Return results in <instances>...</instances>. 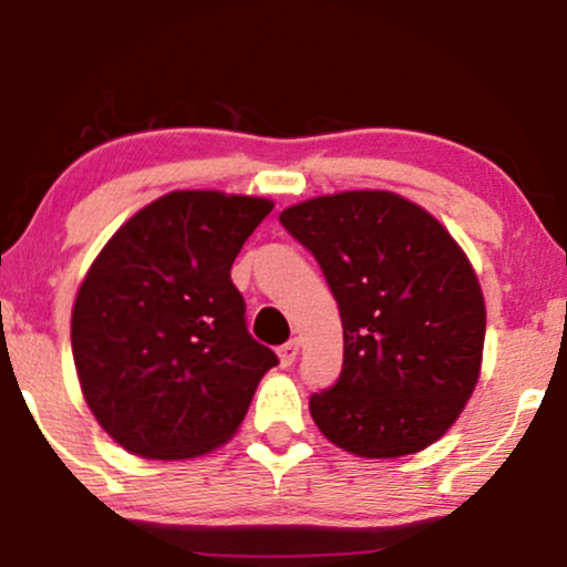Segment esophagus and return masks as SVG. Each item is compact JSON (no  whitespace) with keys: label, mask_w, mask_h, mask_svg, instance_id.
Wrapping results in <instances>:
<instances>
[{"label":"esophagus","mask_w":567,"mask_h":567,"mask_svg":"<svg viewBox=\"0 0 567 567\" xmlns=\"http://www.w3.org/2000/svg\"><path fill=\"white\" fill-rule=\"evenodd\" d=\"M298 350H300V342L298 340H290V342H285V346H279L277 348L279 363H282V367H292V361H296V358H298Z\"/></svg>","instance_id":"1"}]
</instances>
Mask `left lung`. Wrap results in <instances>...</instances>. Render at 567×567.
I'll list each match as a JSON object with an SVG mask.
<instances>
[{
	"mask_svg": "<svg viewBox=\"0 0 567 567\" xmlns=\"http://www.w3.org/2000/svg\"><path fill=\"white\" fill-rule=\"evenodd\" d=\"M324 271L342 319V371L311 419L358 457L426 450L482 374L486 308L453 235L392 190L308 198L279 214Z\"/></svg>",
	"mask_w": 567,
	"mask_h": 567,
	"instance_id": "1",
	"label": "left lung"
}]
</instances>
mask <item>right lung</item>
Segmentation results:
<instances>
[{
  "label": "right lung",
  "mask_w": 567,
  "mask_h": 567,
  "mask_svg": "<svg viewBox=\"0 0 567 567\" xmlns=\"http://www.w3.org/2000/svg\"><path fill=\"white\" fill-rule=\"evenodd\" d=\"M269 198L172 190L106 240L70 340L93 419L127 453L200 457L238 432L277 355L246 329L230 269Z\"/></svg>",
  "instance_id": "right-lung-1"
}]
</instances>
